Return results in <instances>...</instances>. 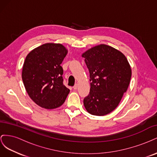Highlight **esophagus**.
<instances>
[{"instance_id":"obj_1","label":"esophagus","mask_w":157,"mask_h":157,"mask_svg":"<svg viewBox=\"0 0 157 157\" xmlns=\"http://www.w3.org/2000/svg\"><path fill=\"white\" fill-rule=\"evenodd\" d=\"M78 88V84H75V86H73V89L74 90H77Z\"/></svg>"}]
</instances>
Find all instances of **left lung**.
<instances>
[{"instance_id":"left-lung-1","label":"left lung","mask_w":157,"mask_h":157,"mask_svg":"<svg viewBox=\"0 0 157 157\" xmlns=\"http://www.w3.org/2000/svg\"><path fill=\"white\" fill-rule=\"evenodd\" d=\"M90 72V92L84 105L91 115L104 116L118 105L127 91L132 69L121 52L106 44H99L82 54Z\"/></svg>"}]
</instances>
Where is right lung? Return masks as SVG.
<instances>
[{"mask_svg":"<svg viewBox=\"0 0 157 157\" xmlns=\"http://www.w3.org/2000/svg\"><path fill=\"white\" fill-rule=\"evenodd\" d=\"M67 52L63 44L46 43L26 56L22 69L23 82L31 99L42 108L61 106L70 92L63 85L61 66Z\"/></svg>","mask_w":157,"mask_h":157,"instance_id":"add662e5","label":"right lung"}]
</instances>
